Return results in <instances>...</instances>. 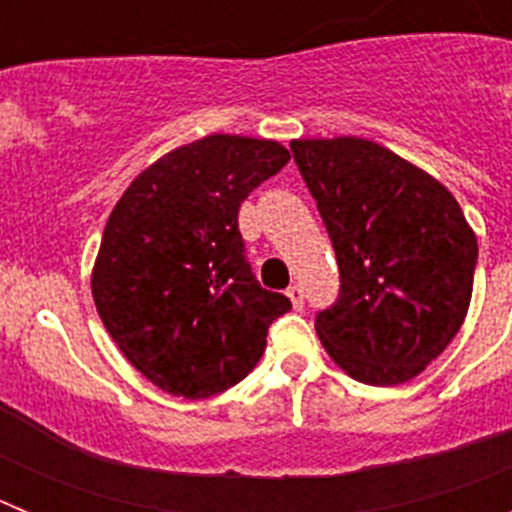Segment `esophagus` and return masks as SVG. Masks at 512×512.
<instances>
[{"label": "esophagus", "mask_w": 512, "mask_h": 512, "mask_svg": "<svg viewBox=\"0 0 512 512\" xmlns=\"http://www.w3.org/2000/svg\"><path fill=\"white\" fill-rule=\"evenodd\" d=\"M287 297H289V300H292L295 310H300V307L305 305V295H302V289L297 287V284H292V287L287 289Z\"/></svg>", "instance_id": "obj_1"}]
</instances>
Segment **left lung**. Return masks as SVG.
<instances>
[{
  "instance_id": "1",
  "label": "left lung",
  "mask_w": 512,
  "mask_h": 512,
  "mask_svg": "<svg viewBox=\"0 0 512 512\" xmlns=\"http://www.w3.org/2000/svg\"><path fill=\"white\" fill-rule=\"evenodd\" d=\"M336 251L338 300L315 315L330 359L374 387L410 382L459 333L477 238L454 194L364 138L289 143Z\"/></svg>"
}]
</instances>
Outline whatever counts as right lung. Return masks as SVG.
Returning <instances> with one entry per match:
<instances>
[{"label":"right lung","mask_w":512,"mask_h":512,"mask_svg":"<svg viewBox=\"0 0 512 512\" xmlns=\"http://www.w3.org/2000/svg\"><path fill=\"white\" fill-rule=\"evenodd\" d=\"M287 161L277 140L207 135L138 174L104 225L94 305L125 359L169 395L241 382L292 307L253 277L238 230L241 202Z\"/></svg>","instance_id":"obj_1"}]
</instances>
